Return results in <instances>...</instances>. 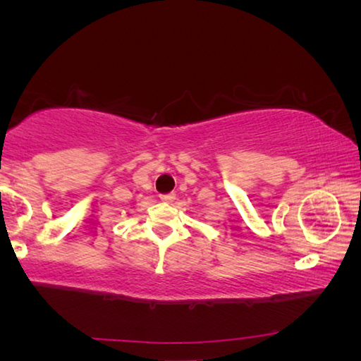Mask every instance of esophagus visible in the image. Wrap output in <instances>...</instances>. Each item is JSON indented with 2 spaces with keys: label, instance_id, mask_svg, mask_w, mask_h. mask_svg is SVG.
<instances>
[{
  "label": "esophagus",
  "instance_id": "34e87169",
  "mask_svg": "<svg viewBox=\"0 0 361 361\" xmlns=\"http://www.w3.org/2000/svg\"><path fill=\"white\" fill-rule=\"evenodd\" d=\"M161 200H162V202H167V204L173 202V200H175V194H173V192H172V194H161Z\"/></svg>",
  "mask_w": 361,
  "mask_h": 361
}]
</instances>
